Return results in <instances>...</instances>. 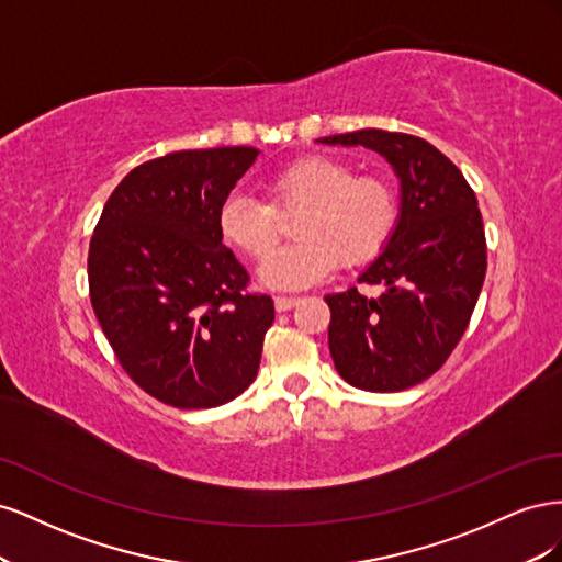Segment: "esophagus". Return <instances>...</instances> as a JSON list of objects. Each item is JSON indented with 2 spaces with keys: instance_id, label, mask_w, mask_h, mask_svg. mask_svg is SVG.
Wrapping results in <instances>:
<instances>
[{
  "instance_id": "obj_1",
  "label": "esophagus",
  "mask_w": 562,
  "mask_h": 562,
  "mask_svg": "<svg viewBox=\"0 0 562 562\" xmlns=\"http://www.w3.org/2000/svg\"><path fill=\"white\" fill-rule=\"evenodd\" d=\"M300 297H288V295H277L274 297V307L277 312H291L293 307H297Z\"/></svg>"
}]
</instances>
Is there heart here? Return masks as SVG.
Masks as SVG:
<instances>
[{"instance_id":"b5f03b06","label":"heart","mask_w":562,"mask_h":562,"mask_svg":"<svg viewBox=\"0 0 562 562\" xmlns=\"http://www.w3.org/2000/svg\"><path fill=\"white\" fill-rule=\"evenodd\" d=\"M269 206L248 194H229L217 209L223 241L248 258H262L276 243L274 212L300 207L292 233L299 241L272 251L258 269L267 288L300 291L333 274L335 267L375 258L394 234L398 203L378 176H353V168L326 155H310L267 182Z\"/></svg>"}]
</instances>
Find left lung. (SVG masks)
I'll use <instances>...</instances> for the list:
<instances>
[{
  "mask_svg": "<svg viewBox=\"0 0 562 562\" xmlns=\"http://www.w3.org/2000/svg\"><path fill=\"white\" fill-rule=\"evenodd\" d=\"M318 143L378 151L401 190L394 234L359 277L380 297L356 288L326 295L335 368L375 394L415 386L446 363L479 302L487 269L479 201L443 151L415 135L363 128Z\"/></svg>",
  "mask_w": 562,
  "mask_h": 562,
  "instance_id": "8db88e82",
  "label": "left lung"
}]
</instances>
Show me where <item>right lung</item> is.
Instances as JSON below:
<instances>
[{
	"instance_id": "add662e5",
	"label": "right lung",
	"mask_w": 562,
	"mask_h": 562,
	"mask_svg": "<svg viewBox=\"0 0 562 562\" xmlns=\"http://www.w3.org/2000/svg\"><path fill=\"white\" fill-rule=\"evenodd\" d=\"M255 147L182 149L116 184L89 248L91 304L128 378L182 411L223 405L252 384L269 295L217 229V209L258 159Z\"/></svg>"
}]
</instances>
